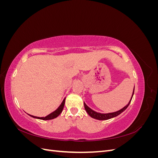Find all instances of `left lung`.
Segmentation results:
<instances>
[{"instance_id": "1", "label": "left lung", "mask_w": 158, "mask_h": 158, "mask_svg": "<svg viewBox=\"0 0 158 158\" xmlns=\"http://www.w3.org/2000/svg\"><path fill=\"white\" fill-rule=\"evenodd\" d=\"M134 92H135V87H134L132 96H131V99H130V101H129L127 105V106H125V107H124L123 108H122L121 109L118 110V111H115V112L108 113H98V112H96V111H94L93 109H92L90 107H89L87 106V105L85 104V102H84V107H85V111H86V112L88 113V114L91 117H92V118H95V119H97V120H100V121L108 120V119L112 118H114V117H115L119 115V114H120L121 113H122L123 111H125V109L128 107V106H129V104L131 103V102L132 98L133 95H134Z\"/></svg>"}]
</instances>
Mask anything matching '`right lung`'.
Returning a JSON list of instances; mask_svg holds the SVG:
<instances>
[{
	"label": "right lung",
	"mask_w": 158,
	"mask_h": 158,
	"mask_svg": "<svg viewBox=\"0 0 158 158\" xmlns=\"http://www.w3.org/2000/svg\"><path fill=\"white\" fill-rule=\"evenodd\" d=\"M65 99L66 98H64V99H63V101L62 102V103H60V105L59 106V107L57 108L55 111H54L53 112L51 113L50 114H49L48 115H47L46 117H35L31 115V114H29V115L33 118H37V119H41V120H44V121H47V120H51V119H53L55 118H56L58 117L59 114L62 113L64 108V103H65Z\"/></svg>",
	"instance_id": "right-lung-1"
}]
</instances>
